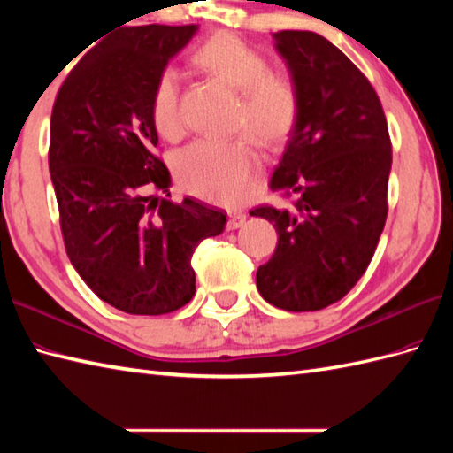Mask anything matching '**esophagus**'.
Returning a JSON list of instances; mask_svg holds the SVG:
<instances>
[{
    "label": "esophagus",
    "instance_id": "esophagus-1",
    "mask_svg": "<svg viewBox=\"0 0 453 453\" xmlns=\"http://www.w3.org/2000/svg\"><path fill=\"white\" fill-rule=\"evenodd\" d=\"M245 219H247V214L245 211H232V214H229V221H227V227L229 229H237V227H242L243 224H245Z\"/></svg>",
    "mask_w": 453,
    "mask_h": 453
}]
</instances>
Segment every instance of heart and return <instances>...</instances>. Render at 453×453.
I'll list each match as a JSON object with an SVG mask.
<instances>
[{
  "label": "heart",
  "instance_id": "obj_1",
  "mask_svg": "<svg viewBox=\"0 0 453 453\" xmlns=\"http://www.w3.org/2000/svg\"><path fill=\"white\" fill-rule=\"evenodd\" d=\"M192 64L239 93L234 119L237 130H247L263 148H276L290 136L300 117V89L290 73L271 70L251 44L235 35L216 33L192 52ZM150 114L159 136H180L179 81L171 70L159 72L153 81ZM261 171L257 151L242 140H198L175 159L180 187L218 204H239L251 196Z\"/></svg>",
  "mask_w": 453,
  "mask_h": 453
}]
</instances>
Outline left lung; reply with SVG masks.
Instances as JSON below:
<instances>
[{
  "label": "left lung",
  "mask_w": 453,
  "mask_h": 453,
  "mask_svg": "<svg viewBox=\"0 0 453 453\" xmlns=\"http://www.w3.org/2000/svg\"><path fill=\"white\" fill-rule=\"evenodd\" d=\"M273 38L300 89V117L271 188L297 200L249 211L278 234L257 288L280 310L317 311L349 294L375 253L388 218L391 140L372 83L339 48L311 31Z\"/></svg>",
  "instance_id": "1"
}]
</instances>
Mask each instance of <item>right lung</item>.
<instances>
[{
	"mask_svg": "<svg viewBox=\"0 0 453 453\" xmlns=\"http://www.w3.org/2000/svg\"><path fill=\"white\" fill-rule=\"evenodd\" d=\"M196 31L119 28L81 58L54 101L48 167L65 251L83 282L124 313L163 315L188 303L192 253L227 221L195 198L167 200L169 169L153 153V81Z\"/></svg>",
	"mask_w": 453,
	"mask_h": 453,
	"instance_id": "1",
	"label": "right lung"
}]
</instances>
